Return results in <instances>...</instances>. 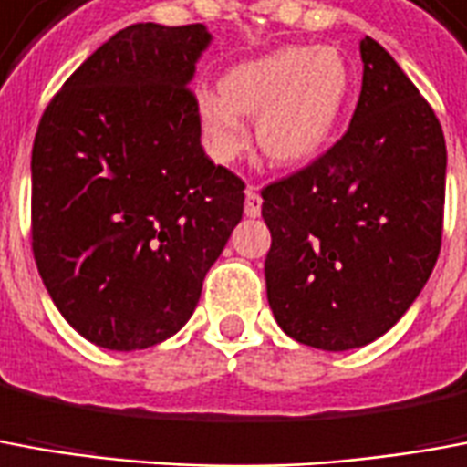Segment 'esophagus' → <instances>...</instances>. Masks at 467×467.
I'll return each instance as SVG.
<instances>
[{
	"label": "esophagus",
	"instance_id": "esophagus-1",
	"mask_svg": "<svg viewBox=\"0 0 467 467\" xmlns=\"http://www.w3.org/2000/svg\"><path fill=\"white\" fill-rule=\"evenodd\" d=\"M263 210V197H260V192L257 187H247L244 189V214L247 217H257Z\"/></svg>",
	"mask_w": 467,
	"mask_h": 467
}]
</instances>
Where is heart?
Masks as SVG:
<instances>
[{
	"mask_svg": "<svg viewBox=\"0 0 467 467\" xmlns=\"http://www.w3.org/2000/svg\"><path fill=\"white\" fill-rule=\"evenodd\" d=\"M351 73L334 47H280L234 65L220 93L197 96L202 136L217 164H233L247 149L244 119L270 164L303 166L324 154L344 119Z\"/></svg>",
	"mask_w": 467,
	"mask_h": 467,
	"instance_id": "b5f03b06",
	"label": "heart"
}]
</instances>
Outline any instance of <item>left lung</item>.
<instances>
[{"label": "left lung", "mask_w": 467, "mask_h": 467, "mask_svg": "<svg viewBox=\"0 0 467 467\" xmlns=\"http://www.w3.org/2000/svg\"><path fill=\"white\" fill-rule=\"evenodd\" d=\"M361 96L347 133L263 189L267 303L296 341L324 351L387 334L438 263L445 136L379 42L361 45Z\"/></svg>", "instance_id": "1"}]
</instances>
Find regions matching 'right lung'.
<instances>
[{
	"label": "right lung",
	"instance_id": "add662e5",
	"mask_svg": "<svg viewBox=\"0 0 467 467\" xmlns=\"http://www.w3.org/2000/svg\"><path fill=\"white\" fill-rule=\"evenodd\" d=\"M204 25L116 32L45 109L32 146V253L52 303L110 351L161 344L243 220L244 182L202 149L189 90Z\"/></svg>",
	"mask_w": 467,
	"mask_h": 467
}]
</instances>
